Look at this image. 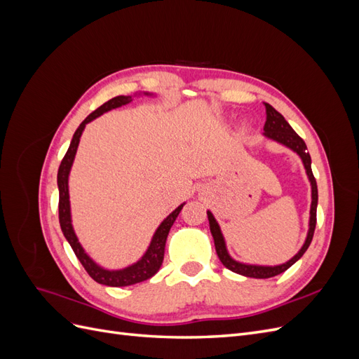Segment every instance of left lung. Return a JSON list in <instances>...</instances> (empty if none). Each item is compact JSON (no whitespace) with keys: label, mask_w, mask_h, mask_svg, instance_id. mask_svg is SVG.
Returning <instances> with one entry per match:
<instances>
[{"label":"left lung","mask_w":359,"mask_h":359,"mask_svg":"<svg viewBox=\"0 0 359 359\" xmlns=\"http://www.w3.org/2000/svg\"><path fill=\"white\" fill-rule=\"evenodd\" d=\"M266 107V123H265V136L271 137L277 140V142L283 144L286 147H289L290 149L295 151L297 154H299V157L302 158L304 163V168L307 170V175L309 180L311 182V210H310V229H309V235H307V240L304 243L302 248L298 252V255L293 256L289 262L283 264V265H278V266H256V265H244L240 262H235V260L227 255V250L224 245V240H223V235L220 232V227L217 224L215 219L212 217L211 212H208V220H210V229L214 238V245H215V252L219 259L222 260V264L227 268L233 271L236 274H241L245 277H253V278H269V277H274L278 276L281 273H285L286 269H289L293 264L297 262L298 259H301V256L307 252V248L313 240V235H314V229H316V208H318V184L316 180H314V175L311 172V158L310 154L307 151V145L304 140L295 133V130H293L289 123L285 119V116L281 115L280 112H277L273 106L265 103Z\"/></svg>","instance_id":"left-lung-1"}]
</instances>
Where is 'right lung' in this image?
<instances>
[{"label": "right lung", "instance_id": "1", "mask_svg": "<svg viewBox=\"0 0 359 359\" xmlns=\"http://www.w3.org/2000/svg\"><path fill=\"white\" fill-rule=\"evenodd\" d=\"M128 102H132V97H126V95L114 97V99H111L109 102H106L100 107H97V109L93 114L86 116L83 121L81 123V126L78 127V130L74 132L72 144L67 149L66 156H64V158L61 160V165H60V169H58V189H60L58 217H60L61 231H62L64 236H66V240L69 241V244L72 245L76 257L79 259V262L82 264V266L85 268L86 273H88V276L93 280H95L97 283L106 285V286H114V287L140 283V281L148 280L157 273V271L161 266V264H163V257H165V245H166L169 231H170L173 222L177 220L178 214L181 212L182 206H184V203L180 205L178 208L173 211L168 217V219L158 226V229L156 231L153 241H151V245L147 250L145 256L140 259L137 264L128 266L123 271H106V269L100 268L99 265H95L93 260L88 256H86V253L83 252V248L78 243V238H76V235L73 232L72 222H70V202H69V182L67 181H69V172H70L72 163H73V158H74V154H76V149H78V145H79L81 135L83 132L86 123H90L99 115H102L107 111H111V109H115V107L123 106Z\"/></svg>", "mask_w": 359, "mask_h": 359}]
</instances>
